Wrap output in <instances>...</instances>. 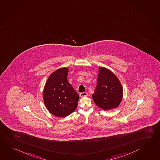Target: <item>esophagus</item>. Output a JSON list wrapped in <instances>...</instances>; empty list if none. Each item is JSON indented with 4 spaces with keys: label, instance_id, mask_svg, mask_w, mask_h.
I'll use <instances>...</instances> for the list:
<instances>
[{
    "label": "esophagus",
    "instance_id": "esophagus-1",
    "mask_svg": "<svg viewBox=\"0 0 160 160\" xmlns=\"http://www.w3.org/2000/svg\"><path fill=\"white\" fill-rule=\"evenodd\" d=\"M80 97L81 98H83V97H86L88 95V94H87V92H82V93H80Z\"/></svg>",
    "mask_w": 160,
    "mask_h": 160
}]
</instances>
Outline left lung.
<instances>
[{
    "instance_id": "left-lung-1",
    "label": "left lung",
    "mask_w": 160,
    "mask_h": 160,
    "mask_svg": "<svg viewBox=\"0 0 160 160\" xmlns=\"http://www.w3.org/2000/svg\"><path fill=\"white\" fill-rule=\"evenodd\" d=\"M92 97L96 105L104 111L118 107L123 98V87L119 79L111 70L99 67L97 85Z\"/></svg>"
}]
</instances>
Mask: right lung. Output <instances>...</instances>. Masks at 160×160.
<instances>
[{"instance_id": "1", "label": "right lung", "mask_w": 160, "mask_h": 160, "mask_svg": "<svg viewBox=\"0 0 160 160\" xmlns=\"http://www.w3.org/2000/svg\"><path fill=\"white\" fill-rule=\"evenodd\" d=\"M69 68H61L53 72L47 80L43 91L44 103L49 113L65 117L73 113L79 97L68 81Z\"/></svg>"}]
</instances>
